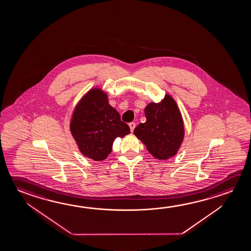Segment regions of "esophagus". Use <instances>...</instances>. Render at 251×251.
<instances>
[{
  "label": "esophagus",
  "instance_id": "1",
  "mask_svg": "<svg viewBox=\"0 0 251 251\" xmlns=\"http://www.w3.org/2000/svg\"><path fill=\"white\" fill-rule=\"evenodd\" d=\"M128 126L130 127V131L133 132L134 129H135V127H136V124L134 122H132V123H129Z\"/></svg>",
  "mask_w": 251,
  "mask_h": 251
}]
</instances>
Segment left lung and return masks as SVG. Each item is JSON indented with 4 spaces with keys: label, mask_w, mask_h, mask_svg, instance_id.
<instances>
[{
    "label": "left lung",
    "mask_w": 251,
    "mask_h": 251,
    "mask_svg": "<svg viewBox=\"0 0 251 251\" xmlns=\"http://www.w3.org/2000/svg\"><path fill=\"white\" fill-rule=\"evenodd\" d=\"M146 122L136 126L134 134L157 159H167L177 153L184 138V124L174 100L166 95L159 103L145 107Z\"/></svg>",
    "instance_id": "obj_1"
}]
</instances>
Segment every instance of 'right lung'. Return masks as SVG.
<instances>
[{"label": "right lung", "mask_w": 251, "mask_h": 251, "mask_svg": "<svg viewBox=\"0 0 251 251\" xmlns=\"http://www.w3.org/2000/svg\"><path fill=\"white\" fill-rule=\"evenodd\" d=\"M70 127L81 153L95 161L108 156L116 137L130 133L119 113L108 104L107 95L98 89L89 91L78 102Z\"/></svg>", "instance_id": "obj_1"}]
</instances>
